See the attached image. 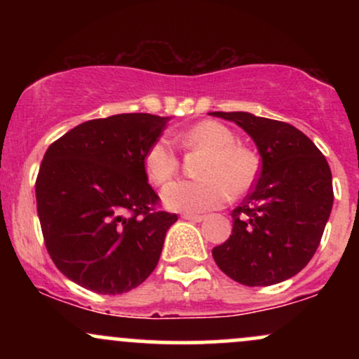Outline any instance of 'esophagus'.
Masks as SVG:
<instances>
[{"label": "esophagus", "instance_id": "1", "mask_svg": "<svg viewBox=\"0 0 359 359\" xmlns=\"http://www.w3.org/2000/svg\"><path fill=\"white\" fill-rule=\"evenodd\" d=\"M182 217L185 221H192V222H201L204 219L203 214H189V212H184Z\"/></svg>", "mask_w": 359, "mask_h": 359}]
</instances>
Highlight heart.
Returning <instances> with one entry per match:
<instances>
[{"label": "heart", "mask_w": 359, "mask_h": 359, "mask_svg": "<svg viewBox=\"0 0 359 359\" xmlns=\"http://www.w3.org/2000/svg\"><path fill=\"white\" fill-rule=\"evenodd\" d=\"M184 150L208 151L197 180H175L163 189L162 199L172 211L197 214L221 208L229 196H241L257 179L258 162L248 148L236 145L229 128L217 121H201L174 135ZM145 174L154 185H163L179 172L180 156L165 138L147 150Z\"/></svg>", "instance_id": "heart-1"}]
</instances>
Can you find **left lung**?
<instances>
[{
  "label": "left lung",
  "mask_w": 359,
  "mask_h": 359,
  "mask_svg": "<svg viewBox=\"0 0 359 359\" xmlns=\"http://www.w3.org/2000/svg\"><path fill=\"white\" fill-rule=\"evenodd\" d=\"M212 114L240 125L262 155L257 182L231 212V236L212 248L214 262L243 285L283 282L311 262L323 238L334 199L327 160L288 123L241 111Z\"/></svg>",
  "instance_id": "1"
}]
</instances>
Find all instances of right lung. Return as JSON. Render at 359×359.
Here are the masks:
<instances>
[{
	"label": "right lung",
	"instance_id": "obj_1",
	"mask_svg": "<svg viewBox=\"0 0 359 359\" xmlns=\"http://www.w3.org/2000/svg\"><path fill=\"white\" fill-rule=\"evenodd\" d=\"M165 123L147 113L90 119L45 151L35 182L45 248L77 285L116 295L155 270L177 214L158 209L143 160Z\"/></svg>",
	"mask_w": 359,
	"mask_h": 359
}]
</instances>
